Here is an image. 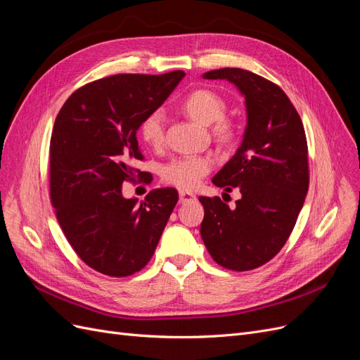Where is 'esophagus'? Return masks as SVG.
I'll return each instance as SVG.
<instances>
[{"mask_svg":"<svg viewBox=\"0 0 360 360\" xmlns=\"http://www.w3.org/2000/svg\"><path fill=\"white\" fill-rule=\"evenodd\" d=\"M179 200H180V202H181V204H184V202H189V201L197 200V197H195V195H193V193H191V192L180 191V193H179Z\"/></svg>","mask_w":360,"mask_h":360,"instance_id":"1","label":"esophagus"}]
</instances>
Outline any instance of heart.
I'll return each mask as SVG.
<instances>
[{"mask_svg":"<svg viewBox=\"0 0 360 360\" xmlns=\"http://www.w3.org/2000/svg\"><path fill=\"white\" fill-rule=\"evenodd\" d=\"M181 108L201 124H212L213 135L221 143L234 136V124L224 117L225 102L210 90H195L184 97ZM139 135L150 147H160L165 138V117L160 111L150 112L141 123ZM212 159L200 155L180 156L169 160L162 168V179L179 189H193L210 172Z\"/></svg>","mask_w":360,"mask_h":360,"instance_id":"1","label":"heart"}]
</instances>
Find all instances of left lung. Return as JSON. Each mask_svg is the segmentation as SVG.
<instances>
[{
  "label": "left lung",
  "instance_id": "obj_1",
  "mask_svg": "<svg viewBox=\"0 0 360 360\" xmlns=\"http://www.w3.org/2000/svg\"><path fill=\"white\" fill-rule=\"evenodd\" d=\"M245 97L246 129L236 155L212 179L242 198L230 209L219 197H200L201 237L217 264L252 270L274 258L296 225L309 186L308 144L302 120L287 94L261 76L237 68L210 70Z\"/></svg>",
  "mask_w": 360,
  "mask_h": 360
}]
</instances>
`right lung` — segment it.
Returning <instances> with one entry per match:
<instances>
[{
    "label": "right lung",
    "instance_id": "1",
    "mask_svg": "<svg viewBox=\"0 0 360 360\" xmlns=\"http://www.w3.org/2000/svg\"><path fill=\"white\" fill-rule=\"evenodd\" d=\"M183 78V70L108 76L76 90L53 123L51 201L75 252L103 275L146 267L179 201L176 189L160 188L138 204L122 186L144 177L135 169L143 160L136 132Z\"/></svg>",
    "mask_w": 360,
    "mask_h": 360
}]
</instances>
